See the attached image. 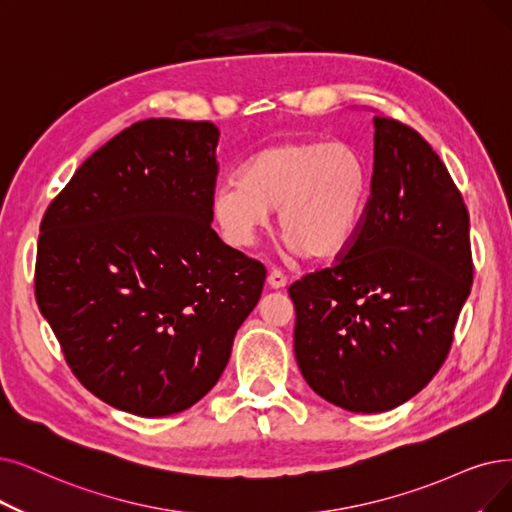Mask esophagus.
I'll return each instance as SVG.
<instances>
[{
  "label": "esophagus",
  "instance_id": "obj_1",
  "mask_svg": "<svg viewBox=\"0 0 512 512\" xmlns=\"http://www.w3.org/2000/svg\"><path fill=\"white\" fill-rule=\"evenodd\" d=\"M285 283H288V277H285V273H283V271L273 269V271L269 273V285H271L273 290H281V288H285Z\"/></svg>",
  "mask_w": 512,
  "mask_h": 512
}]
</instances>
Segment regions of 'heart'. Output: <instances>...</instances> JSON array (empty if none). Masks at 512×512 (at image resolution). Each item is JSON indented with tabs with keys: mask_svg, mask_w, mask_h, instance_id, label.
<instances>
[{
	"mask_svg": "<svg viewBox=\"0 0 512 512\" xmlns=\"http://www.w3.org/2000/svg\"><path fill=\"white\" fill-rule=\"evenodd\" d=\"M367 195L363 157L346 142L283 140L220 182L212 212L235 245H250L279 210L285 243L306 258H332L357 233Z\"/></svg>",
	"mask_w": 512,
	"mask_h": 512,
	"instance_id": "b5f03b06",
	"label": "heart"
}]
</instances>
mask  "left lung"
I'll return each mask as SVG.
<instances>
[{"instance_id":"1","label":"left lung","mask_w":512,"mask_h":512,"mask_svg":"<svg viewBox=\"0 0 512 512\" xmlns=\"http://www.w3.org/2000/svg\"><path fill=\"white\" fill-rule=\"evenodd\" d=\"M374 174L353 241L290 285L294 353L313 391L376 414L439 372L473 285L468 210L445 163L410 126L374 117Z\"/></svg>"}]
</instances>
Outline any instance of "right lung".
Listing matches in <instances>:
<instances>
[{"mask_svg": "<svg viewBox=\"0 0 512 512\" xmlns=\"http://www.w3.org/2000/svg\"><path fill=\"white\" fill-rule=\"evenodd\" d=\"M218 128L145 119L92 153L39 227L35 300L75 378L136 416L218 382L267 269L212 229Z\"/></svg>", "mask_w": 512, "mask_h": 512, "instance_id": "1", "label": "right lung"}]
</instances>
